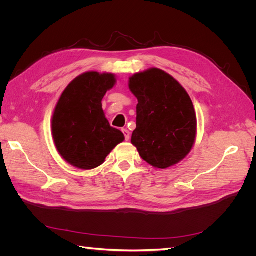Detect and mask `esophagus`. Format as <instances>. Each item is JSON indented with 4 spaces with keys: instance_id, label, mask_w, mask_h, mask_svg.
Returning a JSON list of instances; mask_svg holds the SVG:
<instances>
[{
    "instance_id": "34e87169",
    "label": "esophagus",
    "mask_w": 256,
    "mask_h": 256,
    "mask_svg": "<svg viewBox=\"0 0 256 256\" xmlns=\"http://www.w3.org/2000/svg\"><path fill=\"white\" fill-rule=\"evenodd\" d=\"M122 131L124 136H125L126 141H129V138H130V132H129V130H127V129H122Z\"/></svg>"
}]
</instances>
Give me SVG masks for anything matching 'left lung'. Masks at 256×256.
Wrapping results in <instances>:
<instances>
[{
    "label": "left lung",
    "mask_w": 256,
    "mask_h": 256,
    "mask_svg": "<svg viewBox=\"0 0 256 256\" xmlns=\"http://www.w3.org/2000/svg\"><path fill=\"white\" fill-rule=\"evenodd\" d=\"M129 90L138 99L136 128L131 136L143 160L168 168L184 160L196 138V115L182 84L159 68L134 74Z\"/></svg>",
    "instance_id": "obj_1"
}]
</instances>
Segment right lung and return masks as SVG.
<instances>
[{
    "mask_svg": "<svg viewBox=\"0 0 256 256\" xmlns=\"http://www.w3.org/2000/svg\"><path fill=\"white\" fill-rule=\"evenodd\" d=\"M115 84L113 74L88 72L62 92L52 115V136L60 157L72 166L92 170L102 166L125 140L122 131L110 126L102 110V98Z\"/></svg>",
    "mask_w": 256,
    "mask_h": 256,
    "instance_id": "obj_1",
    "label": "right lung"
}]
</instances>
